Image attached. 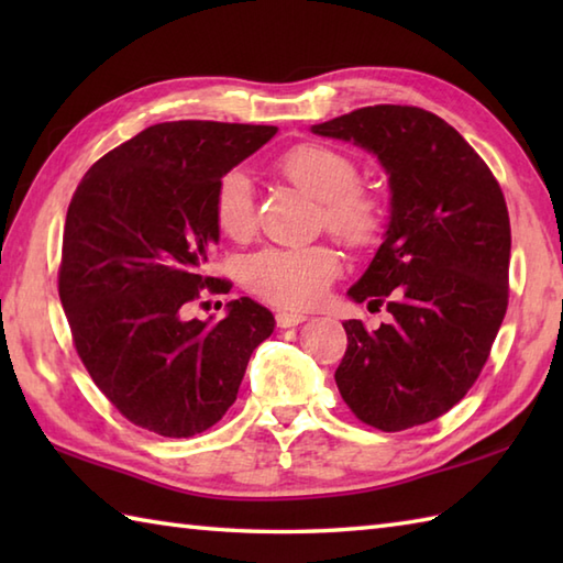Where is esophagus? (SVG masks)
Instances as JSON below:
<instances>
[{"label":"esophagus","mask_w":563,"mask_h":563,"mask_svg":"<svg viewBox=\"0 0 563 563\" xmlns=\"http://www.w3.org/2000/svg\"><path fill=\"white\" fill-rule=\"evenodd\" d=\"M275 321H278L280 329H290V327L302 324V321H307V317L297 314V312H278L275 314Z\"/></svg>","instance_id":"esophagus-1"}]
</instances>
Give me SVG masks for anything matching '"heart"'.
Wrapping results in <instances>:
<instances>
[{
  "label": "heart",
  "instance_id": "obj_1",
  "mask_svg": "<svg viewBox=\"0 0 563 563\" xmlns=\"http://www.w3.org/2000/svg\"><path fill=\"white\" fill-rule=\"evenodd\" d=\"M285 176L307 196L324 202L321 218L327 230L351 246H365L379 232V206L357 190L355 164L341 152L321 145H300L280 159ZM214 220L232 239L254 232V186L244 172L220 178L214 194ZM341 271L336 251L314 244L295 249H263L244 266L246 288L261 300L280 307H309L324 297Z\"/></svg>",
  "mask_w": 563,
  "mask_h": 563
}]
</instances>
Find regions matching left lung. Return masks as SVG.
<instances>
[{
  "instance_id": "left-lung-1",
  "label": "left lung",
  "mask_w": 563,
  "mask_h": 563,
  "mask_svg": "<svg viewBox=\"0 0 563 563\" xmlns=\"http://www.w3.org/2000/svg\"><path fill=\"white\" fill-rule=\"evenodd\" d=\"M312 133L375 154L389 181L387 230L349 297L385 302L391 321H343L341 397L385 433L435 421L479 377L506 317V198L470 142L416 106H365Z\"/></svg>"
}]
</instances>
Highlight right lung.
<instances>
[{"label": "right lung", "mask_w": 563, "mask_h": 563, "mask_svg": "<svg viewBox=\"0 0 563 563\" xmlns=\"http://www.w3.org/2000/svg\"><path fill=\"white\" fill-rule=\"evenodd\" d=\"M278 133L273 125L174 121L142 130L84 174L71 196L59 300L75 349L128 421L164 438L208 430L236 399L275 319L239 297L220 321L184 319L220 242V178Z\"/></svg>", "instance_id": "add662e5"}]
</instances>
